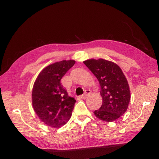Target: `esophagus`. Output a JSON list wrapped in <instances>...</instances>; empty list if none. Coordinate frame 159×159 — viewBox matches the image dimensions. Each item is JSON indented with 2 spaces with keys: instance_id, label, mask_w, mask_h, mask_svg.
Segmentation results:
<instances>
[{
  "instance_id": "obj_1",
  "label": "esophagus",
  "mask_w": 159,
  "mask_h": 159,
  "mask_svg": "<svg viewBox=\"0 0 159 159\" xmlns=\"http://www.w3.org/2000/svg\"><path fill=\"white\" fill-rule=\"evenodd\" d=\"M91 93V91L90 90H86L85 92H84V93L82 95H80V98L81 99H86V98Z\"/></svg>"
}]
</instances>
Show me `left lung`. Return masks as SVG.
Listing matches in <instances>:
<instances>
[{"label": "left lung", "instance_id": "1", "mask_svg": "<svg viewBox=\"0 0 159 159\" xmlns=\"http://www.w3.org/2000/svg\"><path fill=\"white\" fill-rule=\"evenodd\" d=\"M84 64L98 79L102 104L93 112L98 119L112 122L127 111L131 99L129 86L122 70L115 63L104 59H91Z\"/></svg>", "mask_w": 159, "mask_h": 159}]
</instances>
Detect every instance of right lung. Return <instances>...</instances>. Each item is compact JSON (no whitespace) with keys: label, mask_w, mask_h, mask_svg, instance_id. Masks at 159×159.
<instances>
[{"label":"right lung","mask_w":159,"mask_h":159,"mask_svg":"<svg viewBox=\"0 0 159 159\" xmlns=\"http://www.w3.org/2000/svg\"><path fill=\"white\" fill-rule=\"evenodd\" d=\"M75 60L55 62L39 73L32 91V106L43 123L60 128L68 122L76 100L68 96L60 80L75 65Z\"/></svg>","instance_id":"add662e5"}]
</instances>
